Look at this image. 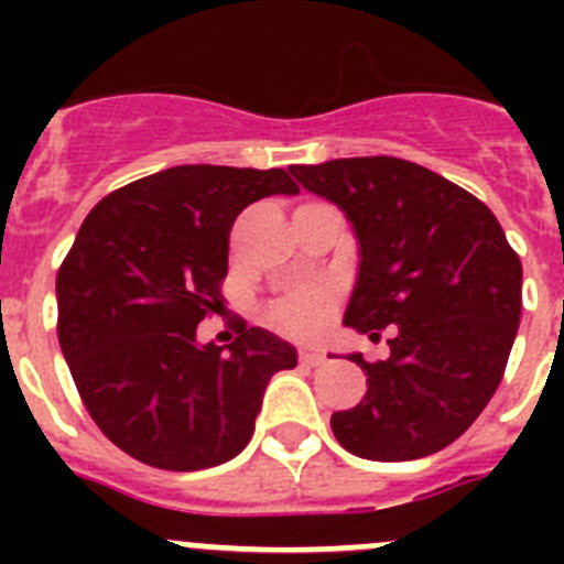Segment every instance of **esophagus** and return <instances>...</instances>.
<instances>
[{
    "instance_id": "esophagus-1",
    "label": "esophagus",
    "mask_w": 564,
    "mask_h": 564,
    "mask_svg": "<svg viewBox=\"0 0 564 564\" xmlns=\"http://www.w3.org/2000/svg\"><path fill=\"white\" fill-rule=\"evenodd\" d=\"M299 361L307 364V367H318V364L325 361V352H322V350H299Z\"/></svg>"
}]
</instances>
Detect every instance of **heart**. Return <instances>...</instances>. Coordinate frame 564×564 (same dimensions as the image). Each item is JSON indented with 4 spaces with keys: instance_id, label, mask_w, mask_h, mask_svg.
Returning a JSON list of instances; mask_svg holds the SVG:
<instances>
[{
    "instance_id": "b5f03b06",
    "label": "heart",
    "mask_w": 564,
    "mask_h": 564,
    "mask_svg": "<svg viewBox=\"0 0 564 564\" xmlns=\"http://www.w3.org/2000/svg\"><path fill=\"white\" fill-rule=\"evenodd\" d=\"M333 305H336V293H333V288H299V291H291L285 293V296L273 299L265 311V318L279 333H285V336L313 338L325 330L327 318H330L333 313Z\"/></svg>"
}]
</instances>
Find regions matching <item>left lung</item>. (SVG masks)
<instances>
[{
	"instance_id": "left-lung-1",
	"label": "left lung",
	"mask_w": 564,
	"mask_h": 564,
	"mask_svg": "<svg viewBox=\"0 0 564 564\" xmlns=\"http://www.w3.org/2000/svg\"><path fill=\"white\" fill-rule=\"evenodd\" d=\"M307 192L336 203L358 239V279L344 325L390 356L364 361L367 395L333 412L344 449L417 460L463 435L506 372L522 311V265L475 194L401 158L293 166Z\"/></svg>"
}]
</instances>
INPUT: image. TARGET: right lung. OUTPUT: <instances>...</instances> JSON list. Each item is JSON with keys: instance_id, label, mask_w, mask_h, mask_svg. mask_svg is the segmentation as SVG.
<instances>
[{"instance_id": "add662e5", "label": "right lung", "mask_w": 564, "mask_h": 564, "mask_svg": "<svg viewBox=\"0 0 564 564\" xmlns=\"http://www.w3.org/2000/svg\"><path fill=\"white\" fill-rule=\"evenodd\" d=\"M285 169L174 166L107 194L58 268V344L84 406L109 441L166 471L220 466L246 449L273 372L296 350L239 327L228 350L197 341L223 311L228 234Z\"/></svg>"}]
</instances>
